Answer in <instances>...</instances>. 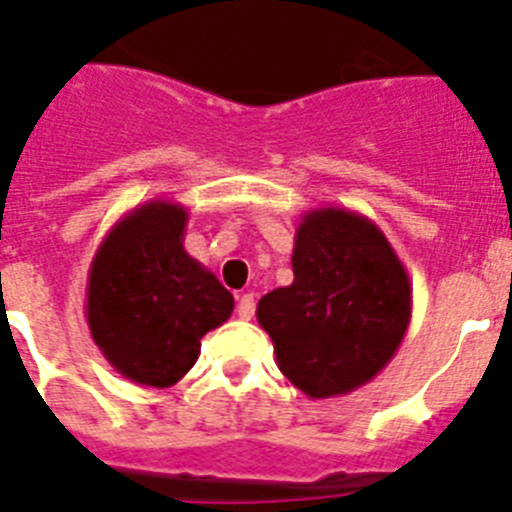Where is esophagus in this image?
Returning <instances> with one entry per match:
<instances>
[{
    "instance_id": "obj_1",
    "label": "esophagus",
    "mask_w": 512,
    "mask_h": 512,
    "mask_svg": "<svg viewBox=\"0 0 512 512\" xmlns=\"http://www.w3.org/2000/svg\"><path fill=\"white\" fill-rule=\"evenodd\" d=\"M239 319H252L255 317V296L252 293H242L237 304Z\"/></svg>"
}]
</instances>
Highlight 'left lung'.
<instances>
[{"label": "left lung", "mask_w": 512, "mask_h": 512, "mask_svg": "<svg viewBox=\"0 0 512 512\" xmlns=\"http://www.w3.org/2000/svg\"><path fill=\"white\" fill-rule=\"evenodd\" d=\"M291 265V286L257 304L278 368L311 399L350 394L402 345L412 319L410 275L384 231L348 208L306 211Z\"/></svg>", "instance_id": "8db88e82"}]
</instances>
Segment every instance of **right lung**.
<instances>
[{
  "instance_id": "obj_1",
  "label": "right lung",
  "mask_w": 512,
  "mask_h": 512,
  "mask_svg": "<svg viewBox=\"0 0 512 512\" xmlns=\"http://www.w3.org/2000/svg\"><path fill=\"white\" fill-rule=\"evenodd\" d=\"M185 226V206L149 201L115 221L92 257V340L133 384L175 386L198 361L201 337L234 311V296L182 247Z\"/></svg>"
}]
</instances>
